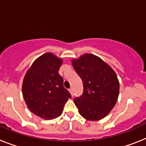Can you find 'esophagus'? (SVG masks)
Segmentation results:
<instances>
[{
	"label": "esophagus",
	"instance_id": "34e87169",
	"mask_svg": "<svg viewBox=\"0 0 146 146\" xmlns=\"http://www.w3.org/2000/svg\"><path fill=\"white\" fill-rule=\"evenodd\" d=\"M69 92H70V94H71L72 96H73V89H69Z\"/></svg>",
	"mask_w": 146,
	"mask_h": 146
}]
</instances>
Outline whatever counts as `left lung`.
Returning <instances> with one entry per match:
<instances>
[{
    "label": "left lung",
    "mask_w": 146,
    "mask_h": 146,
    "mask_svg": "<svg viewBox=\"0 0 146 146\" xmlns=\"http://www.w3.org/2000/svg\"><path fill=\"white\" fill-rule=\"evenodd\" d=\"M75 70L83 82V94L75 98L78 112L88 120L106 117L117 102L119 84L117 75L101 58L85 54L72 60Z\"/></svg>",
    "instance_id": "obj_1"
}]
</instances>
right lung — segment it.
Segmentation results:
<instances>
[{
    "instance_id": "add662e5",
    "label": "right lung",
    "mask_w": 146,
    "mask_h": 146,
    "mask_svg": "<svg viewBox=\"0 0 146 146\" xmlns=\"http://www.w3.org/2000/svg\"><path fill=\"white\" fill-rule=\"evenodd\" d=\"M62 59L46 53L36 59L26 72L22 92L28 108L38 117L52 120L62 113L71 95L59 74Z\"/></svg>"
}]
</instances>
